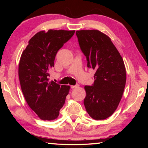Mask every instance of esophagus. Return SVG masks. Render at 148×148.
I'll list each match as a JSON object with an SVG mask.
<instances>
[{
  "label": "esophagus",
  "mask_w": 148,
  "mask_h": 148,
  "mask_svg": "<svg viewBox=\"0 0 148 148\" xmlns=\"http://www.w3.org/2000/svg\"><path fill=\"white\" fill-rule=\"evenodd\" d=\"M71 88L72 89H74V88H77V87H79V85H76V86H71Z\"/></svg>",
  "instance_id": "34e87169"
}]
</instances>
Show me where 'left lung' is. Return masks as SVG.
Here are the masks:
<instances>
[{"mask_svg": "<svg viewBox=\"0 0 148 148\" xmlns=\"http://www.w3.org/2000/svg\"><path fill=\"white\" fill-rule=\"evenodd\" d=\"M76 36L87 67L96 71L94 84L84 87V106L92 119H105L116 111L123 93L126 83L123 60L110 37L98 30L77 31Z\"/></svg>", "mask_w": 148, "mask_h": 148, "instance_id": "8db88e82", "label": "left lung"}]
</instances>
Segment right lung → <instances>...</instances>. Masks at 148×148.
Instances as JSON below:
<instances>
[{
	"instance_id": "right-lung-1",
	"label": "right lung",
	"mask_w": 148,
	"mask_h": 148,
	"mask_svg": "<svg viewBox=\"0 0 148 148\" xmlns=\"http://www.w3.org/2000/svg\"><path fill=\"white\" fill-rule=\"evenodd\" d=\"M75 31L50 29L40 31L29 41L19 63L21 90L29 107L40 119L57 118L71 87L49 81L56 54Z\"/></svg>"
}]
</instances>
